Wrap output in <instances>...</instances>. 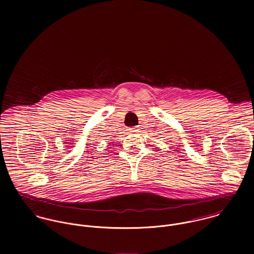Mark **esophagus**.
Returning a JSON list of instances; mask_svg holds the SVG:
<instances>
[{"label":"esophagus","instance_id":"34e87169","mask_svg":"<svg viewBox=\"0 0 254 254\" xmlns=\"http://www.w3.org/2000/svg\"><path fill=\"white\" fill-rule=\"evenodd\" d=\"M128 130H129L130 133H138L140 129H139L138 127H133V128H130V129H128Z\"/></svg>","mask_w":254,"mask_h":254}]
</instances>
